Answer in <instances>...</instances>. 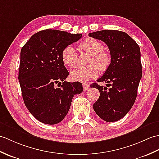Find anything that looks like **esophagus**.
Returning a JSON list of instances; mask_svg holds the SVG:
<instances>
[{
  "instance_id": "obj_1",
  "label": "esophagus",
  "mask_w": 159,
  "mask_h": 159,
  "mask_svg": "<svg viewBox=\"0 0 159 159\" xmlns=\"http://www.w3.org/2000/svg\"><path fill=\"white\" fill-rule=\"evenodd\" d=\"M83 90L85 91H87L89 88L90 85L89 84H87V83H83Z\"/></svg>"
}]
</instances>
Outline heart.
<instances>
[{
	"label": "heart",
	"mask_w": 159,
	"mask_h": 159,
	"mask_svg": "<svg viewBox=\"0 0 159 159\" xmlns=\"http://www.w3.org/2000/svg\"><path fill=\"white\" fill-rule=\"evenodd\" d=\"M79 47L84 52L91 55L90 65L93 66L89 68H77L72 70L70 73V78L75 82L84 83L97 78L98 70L106 71L111 63L110 55L104 51V45L99 40L88 38L80 43ZM78 54L72 45H68L64 48L61 52V60L66 66L73 68L76 65ZM95 65L97 67L93 66Z\"/></svg>",
	"instance_id": "b5f03b06"
}]
</instances>
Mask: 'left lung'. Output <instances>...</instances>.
I'll use <instances>...</instances> for the list:
<instances>
[{
  "label": "left lung",
  "mask_w": 159,
  "mask_h": 159,
  "mask_svg": "<svg viewBox=\"0 0 159 159\" xmlns=\"http://www.w3.org/2000/svg\"><path fill=\"white\" fill-rule=\"evenodd\" d=\"M89 36L104 42L110 50L111 63L97 81L106 87L93 83L91 87L99 91V98L93 107L94 111L106 122L121 119L134 104L142 76L141 54L139 45L127 33L104 30L89 33Z\"/></svg>",
  "instance_id": "1"
}]
</instances>
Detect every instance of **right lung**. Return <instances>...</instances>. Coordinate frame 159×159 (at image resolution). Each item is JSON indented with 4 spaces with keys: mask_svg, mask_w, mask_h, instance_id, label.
I'll return each mask as SVG.
<instances>
[{
    "mask_svg": "<svg viewBox=\"0 0 159 159\" xmlns=\"http://www.w3.org/2000/svg\"><path fill=\"white\" fill-rule=\"evenodd\" d=\"M81 37L82 34L47 29L32 35L21 48L18 79L22 97L29 112L43 123L61 122L75 95L82 93L80 83L65 81L69 73L61 60L64 48Z\"/></svg>",
    "mask_w": 159,
    "mask_h": 159,
    "instance_id": "obj_1",
    "label": "right lung"
}]
</instances>
